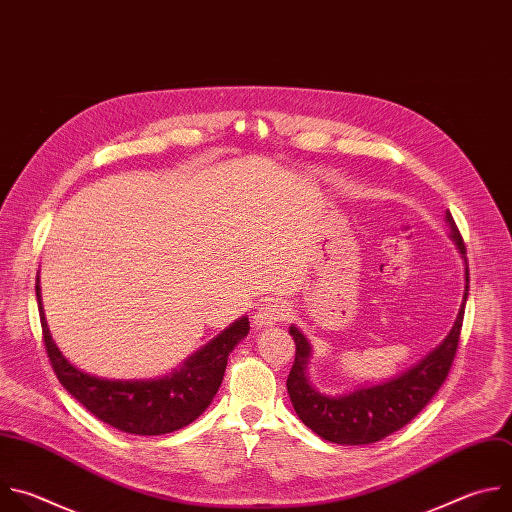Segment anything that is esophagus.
<instances>
[{
  "label": "esophagus",
  "mask_w": 512,
  "mask_h": 512,
  "mask_svg": "<svg viewBox=\"0 0 512 512\" xmlns=\"http://www.w3.org/2000/svg\"><path fill=\"white\" fill-rule=\"evenodd\" d=\"M288 306L280 300H268L264 302L258 313L254 315V325L256 327H272V325H280L288 319Z\"/></svg>",
  "instance_id": "esophagus-1"
}]
</instances>
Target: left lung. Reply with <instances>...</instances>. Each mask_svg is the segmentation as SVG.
I'll return each instance as SVG.
<instances>
[{
	"instance_id": "obj_1",
	"label": "left lung",
	"mask_w": 512,
	"mask_h": 512,
	"mask_svg": "<svg viewBox=\"0 0 512 512\" xmlns=\"http://www.w3.org/2000/svg\"><path fill=\"white\" fill-rule=\"evenodd\" d=\"M446 222L450 226V238L456 242L466 264V290L452 331L442 341V345H438L418 365L385 383L331 397L311 385L309 375H306L311 345L296 327H290L296 353L286 379V389L294 405V412L302 424L309 426L323 440L341 446L379 442L401 430L405 424H410L446 381L460 341L470 280L466 246L450 212H446Z\"/></svg>"
}]
</instances>
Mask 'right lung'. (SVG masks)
I'll use <instances>...</instances> for the list:
<instances>
[{
	"label": "right lung",
	"instance_id": "obj_1",
	"mask_svg": "<svg viewBox=\"0 0 512 512\" xmlns=\"http://www.w3.org/2000/svg\"><path fill=\"white\" fill-rule=\"evenodd\" d=\"M36 298L46 353L58 381L100 422L137 436L181 430L206 412L222 385L228 355L250 331L248 317L238 319L179 369L159 379H102L76 369L60 353L48 331L40 284H36Z\"/></svg>",
	"mask_w": 512,
	"mask_h": 512
}]
</instances>
